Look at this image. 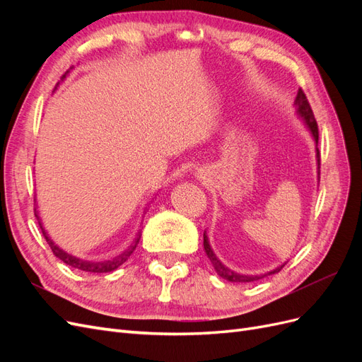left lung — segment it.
<instances>
[{
  "label": "left lung",
  "instance_id": "obj_1",
  "mask_svg": "<svg viewBox=\"0 0 362 362\" xmlns=\"http://www.w3.org/2000/svg\"><path fill=\"white\" fill-rule=\"evenodd\" d=\"M294 108H296V116H298L299 120H302V124L306 127V129L310 131V134L314 140L315 144V160H317V175H320V152H319V148H317V144H319V128H317V122L314 119V115H313V110L310 107V103L308 100H306L305 93L302 92V89H299L298 95H296V100H294ZM204 250L206 257L210 258V262L213 264L216 273L221 278L229 281V282H240V284H245V282H254V281H258L261 278H264L267 275H273V273H278L282 267H276L267 273H264V275H243V273H237L234 270H231L229 267H226L223 262L218 259L214 254V250L211 249L210 246V242H208V235H206V231L204 233Z\"/></svg>",
  "mask_w": 362,
  "mask_h": 362
}]
</instances>
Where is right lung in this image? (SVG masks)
<instances>
[{
  "instance_id": "1",
  "label": "right lung",
  "mask_w": 362,
  "mask_h": 362,
  "mask_svg": "<svg viewBox=\"0 0 362 362\" xmlns=\"http://www.w3.org/2000/svg\"><path fill=\"white\" fill-rule=\"evenodd\" d=\"M71 69H74V68H71ZM69 72H71V71H68L66 74H64V75L62 76V81H63L64 78H66V76L69 75ZM59 84H60V83H57V86H59ZM56 89H57V87H56ZM35 216H36L37 222H39V225H40L43 237L47 238V242H48L51 250L54 252V255H56L59 259H62V261L64 262V264H68V266H71V267H74V269L83 270V272H89V273H107V272L116 270L119 266H122L124 262L129 258V255L133 254V252L136 250V247H137V245H139V242H140V237H141V234L139 233L137 237L134 238V242L131 243V245L122 252V254H119V255L115 257L113 259H105V261H87V259H81V258H78V257L68 254L66 250H63L62 247H59L56 243H54L52 240L48 237V234L45 233V229H43L42 222H40V217H39V214H37L36 208H35Z\"/></svg>"
}]
</instances>
